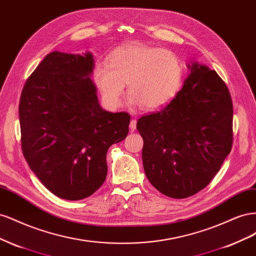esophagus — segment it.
<instances>
[{"instance_id":"1","label":"esophagus","mask_w":256,"mask_h":256,"mask_svg":"<svg viewBox=\"0 0 256 256\" xmlns=\"http://www.w3.org/2000/svg\"><path fill=\"white\" fill-rule=\"evenodd\" d=\"M129 127H130L131 130H136V120H131Z\"/></svg>"}]
</instances>
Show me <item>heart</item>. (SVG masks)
<instances>
[{
  "label": "heart",
  "mask_w": 256,
  "mask_h": 256,
  "mask_svg": "<svg viewBox=\"0 0 256 256\" xmlns=\"http://www.w3.org/2000/svg\"><path fill=\"white\" fill-rule=\"evenodd\" d=\"M182 64L170 50L134 44L115 50L109 63L99 62L94 80L104 102L118 108L128 83L131 102L145 110L164 106L180 88Z\"/></svg>",
  "instance_id": "obj_1"
}]
</instances>
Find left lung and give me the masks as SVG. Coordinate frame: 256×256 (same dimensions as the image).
Segmentation results:
<instances>
[{
	"label": "left lung",
	"instance_id": "8db88e82",
	"mask_svg": "<svg viewBox=\"0 0 256 256\" xmlns=\"http://www.w3.org/2000/svg\"><path fill=\"white\" fill-rule=\"evenodd\" d=\"M166 106L138 118L147 180L164 196L186 198L204 189L233 145V104L214 70L193 63Z\"/></svg>",
	"mask_w": 256,
	"mask_h": 256
}]
</instances>
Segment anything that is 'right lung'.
I'll return each mask as SVG.
<instances>
[{
	"label": "right lung",
	"instance_id": "1",
	"mask_svg": "<svg viewBox=\"0 0 256 256\" xmlns=\"http://www.w3.org/2000/svg\"><path fill=\"white\" fill-rule=\"evenodd\" d=\"M94 60L54 51L23 86L19 102L22 152L30 168L56 196H92L106 177V152L128 134L130 115L98 102L90 76Z\"/></svg>",
	"mask_w": 256,
	"mask_h": 256
}]
</instances>
